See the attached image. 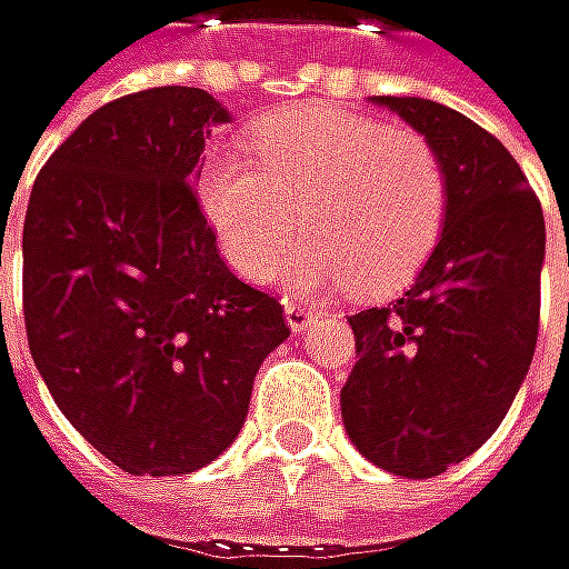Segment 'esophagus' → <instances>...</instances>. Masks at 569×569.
Masks as SVG:
<instances>
[{
    "instance_id": "esophagus-1",
    "label": "esophagus",
    "mask_w": 569,
    "mask_h": 569,
    "mask_svg": "<svg viewBox=\"0 0 569 569\" xmlns=\"http://www.w3.org/2000/svg\"><path fill=\"white\" fill-rule=\"evenodd\" d=\"M282 313H287V323H290L293 333H303L317 320V313L307 303H300V300H287V303H282Z\"/></svg>"
}]
</instances>
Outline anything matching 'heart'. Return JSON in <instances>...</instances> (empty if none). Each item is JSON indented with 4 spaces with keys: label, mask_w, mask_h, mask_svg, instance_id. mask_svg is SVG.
Listing matches in <instances>:
<instances>
[{
    "label": "heart",
    "mask_w": 569,
    "mask_h": 569,
    "mask_svg": "<svg viewBox=\"0 0 569 569\" xmlns=\"http://www.w3.org/2000/svg\"><path fill=\"white\" fill-rule=\"evenodd\" d=\"M249 146L259 166L212 152L196 172L202 216L239 276H272L300 212L310 236L279 269L297 290L390 293L437 246L447 176L420 132L317 102L266 116Z\"/></svg>",
    "instance_id": "b5f03b06"
}]
</instances>
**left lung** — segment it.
Here are the masks:
<instances>
[{
    "label": "left lung",
    "mask_w": 569,
    "mask_h": 569,
    "mask_svg": "<svg viewBox=\"0 0 569 569\" xmlns=\"http://www.w3.org/2000/svg\"><path fill=\"white\" fill-rule=\"evenodd\" d=\"M370 102L433 146L447 216L413 287L350 317L360 360L340 410L370 463L427 480L493 437L530 370L547 226L523 169L483 126L433 99Z\"/></svg>",
    "instance_id": "8db88e82"
}]
</instances>
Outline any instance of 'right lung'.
I'll list each match as a JSON object with an SVG mask.
<instances>
[{
    "label": "right lung",
    "mask_w": 569,
    "mask_h": 569,
    "mask_svg": "<svg viewBox=\"0 0 569 569\" xmlns=\"http://www.w3.org/2000/svg\"><path fill=\"white\" fill-rule=\"evenodd\" d=\"M229 119L189 86L112 99L29 192V353L66 420L132 477L212 463L242 430L262 360L290 337L282 307L219 259L192 189L209 129Z\"/></svg>",
    "instance_id": "1"
}]
</instances>
